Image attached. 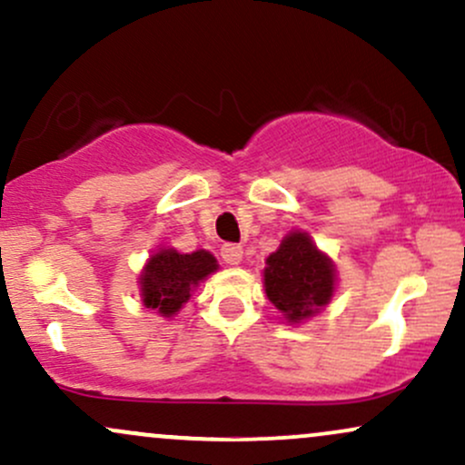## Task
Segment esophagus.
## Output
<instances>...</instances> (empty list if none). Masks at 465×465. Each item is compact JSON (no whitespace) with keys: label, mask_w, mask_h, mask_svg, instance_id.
<instances>
[{"label":"esophagus","mask_w":465,"mask_h":465,"mask_svg":"<svg viewBox=\"0 0 465 465\" xmlns=\"http://www.w3.org/2000/svg\"><path fill=\"white\" fill-rule=\"evenodd\" d=\"M220 254L228 265H239V263H242V259H243V248H242V245H237V243H223Z\"/></svg>","instance_id":"obj_1"}]
</instances>
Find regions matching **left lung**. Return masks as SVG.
I'll list each match as a JSON object with an SVG mask.
<instances>
[{
  "instance_id": "1",
  "label": "left lung",
  "mask_w": 465,
  "mask_h": 465,
  "mask_svg": "<svg viewBox=\"0 0 465 465\" xmlns=\"http://www.w3.org/2000/svg\"><path fill=\"white\" fill-rule=\"evenodd\" d=\"M265 265V293L287 322L298 324L313 318L331 302L337 281L335 265L307 232H289L276 252L267 256Z\"/></svg>"
}]
</instances>
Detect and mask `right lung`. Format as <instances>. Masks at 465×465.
Wrapping results in <instances>:
<instances>
[{"label":"right lung","mask_w":465,"mask_h":465,"mask_svg":"<svg viewBox=\"0 0 465 465\" xmlns=\"http://www.w3.org/2000/svg\"><path fill=\"white\" fill-rule=\"evenodd\" d=\"M217 267V259L206 250L183 254L173 248H161L141 272L143 304L156 309L163 318H172L191 298V292Z\"/></svg>","instance_id":"add662e5"}]
</instances>
